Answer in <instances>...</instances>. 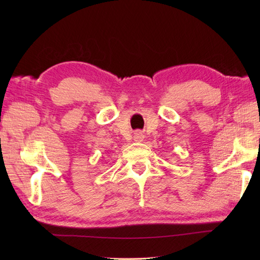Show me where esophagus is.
<instances>
[{"mask_svg":"<svg viewBox=\"0 0 260 260\" xmlns=\"http://www.w3.org/2000/svg\"><path fill=\"white\" fill-rule=\"evenodd\" d=\"M144 140V134L142 132H135L134 133V141L135 142H143Z\"/></svg>","mask_w":260,"mask_h":260,"instance_id":"1","label":"esophagus"}]
</instances>
